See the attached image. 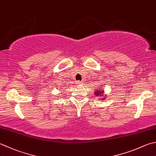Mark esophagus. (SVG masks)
Wrapping results in <instances>:
<instances>
[{
  "mask_svg": "<svg viewBox=\"0 0 156 156\" xmlns=\"http://www.w3.org/2000/svg\"><path fill=\"white\" fill-rule=\"evenodd\" d=\"M76 83H77V84H82V82H80V81H78L77 82H76Z\"/></svg>",
  "mask_w": 156,
  "mask_h": 156,
  "instance_id": "34e87169",
  "label": "esophagus"
}]
</instances>
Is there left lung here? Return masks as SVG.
Listing matches in <instances>:
<instances>
[{
	"label": "left lung",
	"mask_w": 156,
	"mask_h": 156,
	"mask_svg": "<svg viewBox=\"0 0 156 156\" xmlns=\"http://www.w3.org/2000/svg\"><path fill=\"white\" fill-rule=\"evenodd\" d=\"M103 88H101V87H97V88L95 89V91H94V95L96 96V97H99V98L101 99L102 101L104 100L106 98V94H104V90H103Z\"/></svg>",
	"instance_id": "left-lung-1"
}]
</instances>
